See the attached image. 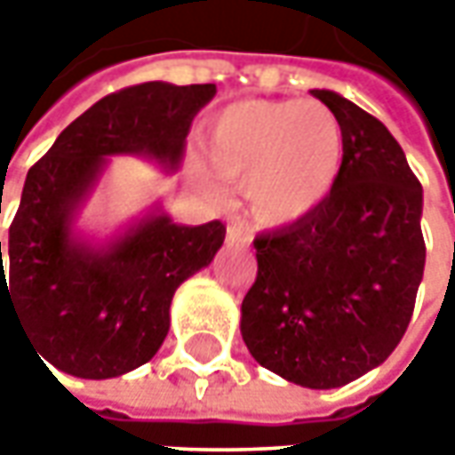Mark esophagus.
Masks as SVG:
<instances>
[{
	"instance_id": "esophagus-1",
	"label": "esophagus",
	"mask_w": 455,
	"mask_h": 455,
	"mask_svg": "<svg viewBox=\"0 0 455 455\" xmlns=\"http://www.w3.org/2000/svg\"><path fill=\"white\" fill-rule=\"evenodd\" d=\"M248 240H251L248 228H245L240 220H233V222L228 225V243H233V245H245Z\"/></svg>"
}]
</instances>
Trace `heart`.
Instances as JSON below:
<instances>
[{"label":"heart","instance_id":"heart-1","mask_svg":"<svg viewBox=\"0 0 455 455\" xmlns=\"http://www.w3.org/2000/svg\"><path fill=\"white\" fill-rule=\"evenodd\" d=\"M207 162L230 184H245L260 225H291L316 210L339 177L344 133L322 100H240L222 108L204 139ZM195 180L218 192L207 169Z\"/></svg>","mask_w":455,"mask_h":455}]
</instances>
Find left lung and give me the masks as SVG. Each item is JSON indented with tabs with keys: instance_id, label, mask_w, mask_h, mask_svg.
Segmentation results:
<instances>
[{
	"instance_id": "obj_1",
	"label": "left lung",
	"mask_w": 455,
	"mask_h": 455,
	"mask_svg": "<svg viewBox=\"0 0 455 455\" xmlns=\"http://www.w3.org/2000/svg\"><path fill=\"white\" fill-rule=\"evenodd\" d=\"M339 177L306 218L253 240L258 275L240 334L255 362L311 390L341 387L393 355L426 268L423 187L382 121L334 91Z\"/></svg>"
}]
</instances>
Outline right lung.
Segmentation results:
<instances>
[{
  "instance_id": "obj_1",
  "label": "right lung",
  "mask_w": 455,
  "mask_h": 455,
  "mask_svg": "<svg viewBox=\"0 0 455 455\" xmlns=\"http://www.w3.org/2000/svg\"><path fill=\"white\" fill-rule=\"evenodd\" d=\"M212 96V83L124 88L78 116L27 172L9 225V283L0 243V322L2 308L14 311L37 357L60 372L108 379L147 364L169 331L174 291L220 251V220L177 225L162 207L100 245L76 230L108 156L177 172L192 118Z\"/></svg>"
}]
</instances>
